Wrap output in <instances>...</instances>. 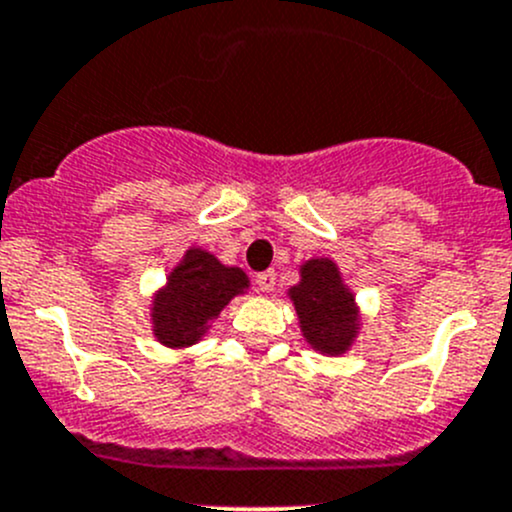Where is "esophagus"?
Instances as JSON below:
<instances>
[{
	"label": "esophagus",
	"instance_id": "esophagus-1",
	"mask_svg": "<svg viewBox=\"0 0 512 512\" xmlns=\"http://www.w3.org/2000/svg\"><path fill=\"white\" fill-rule=\"evenodd\" d=\"M255 282H257V289H260V292H272L277 285V277H275V272L267 270V272H260Z\"/></svg>",
	"mask_w": 512,
	"mask_h": 512
}]
</instances>
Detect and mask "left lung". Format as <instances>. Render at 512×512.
<instances>
[{"label":"left lung","instance_id":"obj_1","mask_svg":"<svg viewBox=\"0 0 512 512\" xmlns=\"http://www.w3.org/2000/svg\"><path fill=\"white\" fill-rule=\"evenodd\" d=\"M302 337L314 352L342 356L359 334V307L354 292L344 285L337 262L312 257L299 265V282L289 287Z\"/></svg>","mask_w":512,"mask_h":512}]
</instances>
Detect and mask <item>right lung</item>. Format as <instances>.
<instances>
[{
    "label": "right lung",
    "instance_id": "1",
    "mask_svg": "<svg viewBox=\"0 0 512 512\" xmlns=\"http://www.w3.org/2000/svg\"><path fill=\"white\" fill-rule=\"evenodd\" d=\"M250 287L240 267H227L213 252L188 247L183 260L168 272L165 285L153 294V337L163 347L185 349L208 334L213 319Z\"/></svg>",
    "mask_w": 512,
    "mask_h": 512
}]
</instances>
